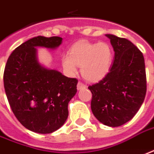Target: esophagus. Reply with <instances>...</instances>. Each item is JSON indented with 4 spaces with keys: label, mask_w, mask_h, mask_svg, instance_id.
I'll list each match as a JSON object with an SVG mask.
<instances>
[{
    "label": "esophagus",
    "mask_w": 154,
    "mask_h": 154,
    "mask_svg": "<svg viewBox=\"0 0 154 154\" xmlns=\"http://www.w3.org/2000/svg\"><path fill=\"white\" fill-rule=\"evenodd\" d=\"M77 90H83V89H85L86 88V85L83 83H81V82H78V84H77Z\"/></svg>",
    "instance_id": "obj_1"
}]
</instances>
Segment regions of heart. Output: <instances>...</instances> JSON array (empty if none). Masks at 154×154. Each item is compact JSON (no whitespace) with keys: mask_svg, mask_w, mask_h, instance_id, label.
<instances>
[{"mask_svg":"<svg viewBox=\"0 0 154 154\" xmlns=\"http://www.w3.org/2000/svg\"><path fill=\"white\" fill-rule=\"evenodd\" d=\"M113 59V51L107 42L91 43L81 41L75 44L69 55L62 57L64 69L69 74L77 72L81 66V73L89 82H97L109 72Z\"/></svg>","mask_w":154,"mask_h":154,"instance_id":"b5f03b06","label":"heart"}]
</instances>
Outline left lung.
Instances as JSON below:
<instances>
[{
    "label": "left lung",
    "instance_id": "1",
    "mask_svg": "<svg viewBox=\"0 0 154 154\" xmlns=\"http://www.w3.org/2000/svg\"><path fill=\"white\" fill-rule=\"evenodd\" d=\"M115 51L109 73L89 86L91 110L97 120L109 127L122 126L136 115L146 92L142 52L127 38L106 34Z\"/></svg>",
    "mask_w": 154,
    "mask_h": 154
}]
</instances>
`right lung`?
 I'll return each mask as SVG.
<instances>
[{
  "label": "right lung",
  "mask_w": 154,
  "mask_h": 154,
  "mask_svg": "<svg viewBox=\"0 0 154 154\" xmlns=\"http://www.w3.org/2000/svg\"><path fill=\"white\" fill-rule=\"evenodd\" d=\"M62 38L38 36L14 51L4 70L5 92L12 111L28 130L50 134L68 118V103L77 93V80L38 62V47L55 50Z\"/></svg>",
  "instance_id": "1"
}]
</instances>
